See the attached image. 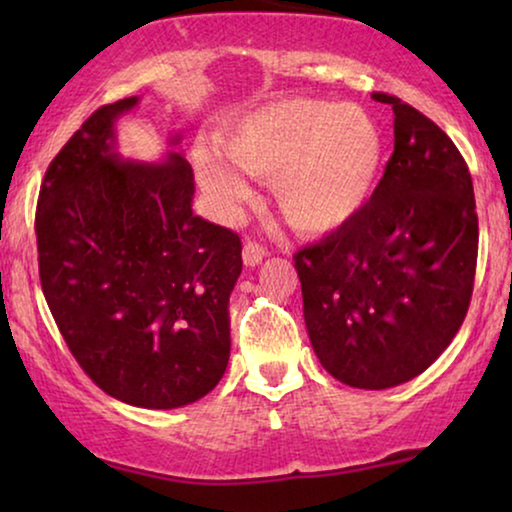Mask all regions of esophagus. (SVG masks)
I'll list each match as a JSON object with an SVG mask.
<instances>
[{
	"instance_id": "esophagus-1",
	"label": "esophagus",
	"mask_w": 512,
	"mask_h": 512,
	"mask_svg": "<svg viewBox=\"0 0 512 512\" xmlns=\"http://www.w3.org/2000/svg\"><path fill=\"white\" fill-rule=\"evenodd\" d=\"M265 256H268V249H265L261 242H254V240H247V242H244L242 258H244V263L249 265V268H256V265L261 263Z\"/></svg>"
}]
</instances>
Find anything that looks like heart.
<instances>
[{
    "mask_svg": "<svg viewBox=\"0 0 512 512\" xmlns=\"http://www.w3.org/2000/svg\"><path fill=\"white\" fill-rule=\"evenodd\" d=\"M223 151L249 177L272 179L277 209L291 228L328 233L366 205L380 174L384 142L366 111L286 100L237 123ZM232 166L212 151L195 153L200 184L223 214H235L251 195Z\"/></svg>",
    "mask_w": 512,
    "mask_h": 512,
    "instance_id": "b5f03b06",
    "label": "heart"
}]
</instances>
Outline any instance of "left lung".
<instances>
[{"label":"left lung","instance_id":"obj_1","mask_svg":"<svg viewBox=\"0 0 512 512\" xmlns=\"http://www.w3.org/2000/svg\"><path fill=\"white\" fill-rule=\"evenodd\" d=\"M394 153L370 200L293 254L314 354L335 380L389 389L424 373L464 324L478 214L464 156L431 118L387 93Z\"/></svg>","mask_w":512,"mask_h":512}]
</instances>
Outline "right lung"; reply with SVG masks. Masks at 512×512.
<instances>
[{"mask_svg":"<svg viewBox=\"0 0 512 512\" xmlns=\"http://www.w3.org/2000/svg\"><path fill=\"white\" fill-rule=\"evenodd\" d=\"M104 104L41 181L39 279L69 352L104 394L172 410L209 394L230 356L228 298L242 272L233 230L193 214V170L121 160Z\"/></svg>","mask_w":512,"mask_h":512,"instance_id":"1","label":"right lung"}]
</instances>
